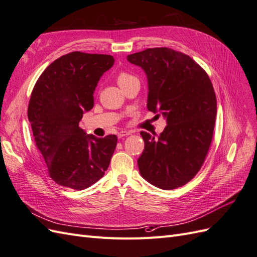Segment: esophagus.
<instances>
[{
	"label": "esophagus",
	"mask_w": 257,
	"mask_h": 257,
	"mask_svg": "<svg viewBox=\"0 0 257 257\" xmlns=\"http://www.w3.org/2000/svg\"><path fill=\"white\" fill-rule=\"evenodd\" d=\"M131 134H132V132H130V131H122V132H119L116 136H118V138H122L124 136H128Z\"/></svg>",
	"instance_id": "1"
}]
</instances>
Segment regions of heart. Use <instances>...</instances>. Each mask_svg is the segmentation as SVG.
Segmentation results:
<instances>
[{
    "label": "heart",
    "instance_id": "b5f03b06",
    "mask_svg": "<svg viewBox=\"0 0 257 257\" xmlns=\"http://www.w3.org/2000/svg\"><path fill=\"white\" fill-rule=\"evenodd\" d=\"M116 80H118V83L121 88L125 87L128 83L134 82V81H138V79L136 78L135 76H133L132 74L127 73V72H120L116 76Z\"/></svg>",
    "mask_w": 257,
    "mask_h": 257
}]
</instances>
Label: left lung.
<instances>
[{
	"label": "left lung",
	"mask_w": 257,
	"mask_h": 257,
	"mask_svg": "<svg viewBox=\"0 0 257 257\" xmlns=\"http://www.w3.org/2000/svg\"><path fill=\"white\" fill-rule=\"evenodd\" d=\"M126 59L147 75L148 110L167 122L158 137L141 132L139 172L157 188L174 190L191 181L207 157L216 115L213 85L195 61L174 49L148 48Z\"/></svg>",
	"instance_id": "left-lung-1"
}]
</instances>
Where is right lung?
<instances>
[{
  "label": "right lung",
  "mask_w": 257,
  "mask_h": 257,
  "mask_svg": "<svg viewBox=\"0 0 257 257\" xmlns=\"http://www.w3.org/2000/svg\"><path fill=\"white\" fill-rule=\"evenodd\" d=\"M114 63L108 54L74 51L53 61L37 79L28 108L37 149L59 185L84 190L102 178L118 138L87 135L79 126L93 93Z\"/></svg>",
  "instance_id": "obj_1"
}]
</instances>
